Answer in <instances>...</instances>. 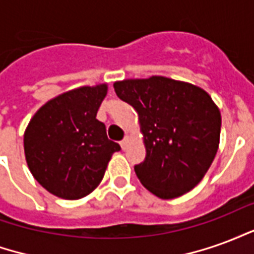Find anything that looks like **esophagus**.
<instances>
[{
  "label": "esophagus",
  "mask_w": 254,
  "mask_h": 254,
  "mask_svg": "<svg viewBox=\"0 0 254 254\" xmlns=\"http://www.w3.org/2000/svg\"><path fill=\"white\" fill-rule=\"evenodd\" d=\"M121 148L122 149H127V144H129V136H127V137L124 138V140H122L121 143Z\"/></svg>",
  "instance_id": "esophagus-1"
}]
</instances>
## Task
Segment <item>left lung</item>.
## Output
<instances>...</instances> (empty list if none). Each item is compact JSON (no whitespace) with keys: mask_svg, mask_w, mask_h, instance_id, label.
<instances>
[{"mask_svg":"<svg viewBox=\"0 0 254 254\" xmlns=\"http://www.w3.org/2000/svg\"><path fill=\"white\" fill-rule=\"evenodd\" d=\"M114 89L138 116L145 147V159L134 166L140 182L163 200L191 190L219 148L222 117L209 94L165 76L125 78Z\"/></svg>","mask_w":254,"mask_h":254,"instance_id":"obj_1","label":"left lung"}]
</instances>
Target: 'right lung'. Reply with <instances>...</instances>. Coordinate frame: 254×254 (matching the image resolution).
Segmentation results:
<instances>
[{
    "label": "right lung",
    "instance_id": "add662e5",
    "mask_svg": "<svg viewBox=\"0 0 254 254\" xmlns=\"http://www.w3.org/2000/svg\"><path fill=\"white\" fill-rule=\"evenodd\" d=\"M107 89V83H102L57 95L25 127V162L36 181L54 196H88L103 180L113 154L121 149L96 120Z\"/></svg>",
    "mask_w": 254,
    "mask_h": 254
}]
</instances>
